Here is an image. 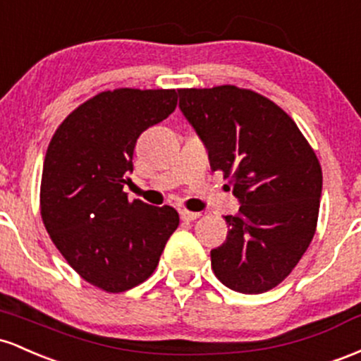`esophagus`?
<instances>
[{"label":"esophagus","mask_w":361,"mask_h":361,"mask_svg":"<svg viewBox=\"0 0 361 361\" xmlns=\"http://www.w3.org/2000/svg\"><path fill=\"white\" fill-rule=\"evenodd\" d=\"M200 216H201V213L188 212V209H180L182 221H192V220H197V218H200Z\"/></svg>","instance_id":"34e87169"}]
</instances>
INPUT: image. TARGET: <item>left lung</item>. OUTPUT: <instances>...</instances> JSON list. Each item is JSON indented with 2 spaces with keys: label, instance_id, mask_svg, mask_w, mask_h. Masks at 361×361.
I'll return each mask as SVG.
<instances>
[{
  "label": "left lung",
  "instance_id": "1",
  "mask_svg": "<svg viewBox=\"0 0 361 361\" xmlns=\"http://www.w3.org/2000/svg\"><path fill=\"white\" fill-rule=\"evenodd\" d=\"M179 107L240 201L212 250L214 276L238 293H264L298 264L317 228L322 169L295 121L268 97L220 85L180 88Z\"/></svg>",
  "mask_w": 361,
  "mask_h": 361
}]
</instances>
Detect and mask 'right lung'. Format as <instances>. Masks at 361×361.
Masks as SVG:
<instances>
[{
    "label": "right lung",
    "mask_w": 361,
    "mask_h": 361,
    "mask_svg": "<svg viewBox=\"0 0 361 361\" xmlns=\"http://www.w3.org/2000/svg\"><path fill=\"white\" fill-rule=\"evenodd\" d=\"M177 107L176 90L97 93L56 129L40 180V216L51 240L85 281L121 293L147 281L179 226L172 206L124 192L141 133Z\"/></svg>",
    "instance_id": "obj_1"
}]
</instances>
